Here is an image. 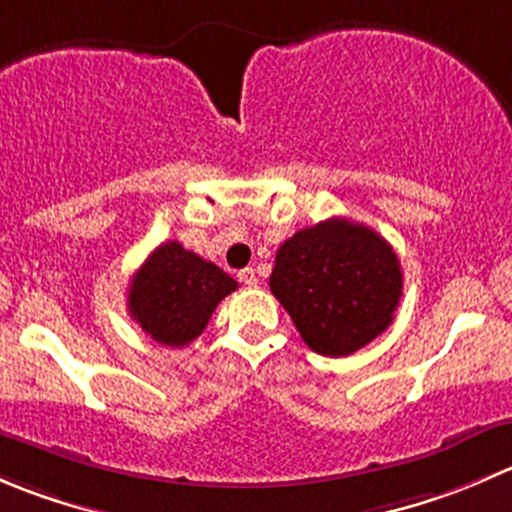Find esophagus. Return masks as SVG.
Here are the masks:
<instances>
[{
  "label": "esophagus",
  "instance_id": "34e87169",
  "mask_svg": "<svg viewBox=\"0 0 512 512\" xmlns=\"http://www.w3.org/2000/svg\"><path fill=\"white\" fill-rule=\"evenodd\" d=\"M237 277H240V282L245 287H257V272L252 270V267H245V270L237 272Z\"/></svg>",
  "mask_w": 512,
  "mask_h": 512
}]
</instances>
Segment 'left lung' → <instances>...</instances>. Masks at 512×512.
<instances>
[{
	"mask_svg": "<svg viewBox=\"0 0 512 512\" xmlns=\"http://www.w3.org/2000/svg\"><path fill=\"white\" fill-rule=\"evenodd\" d=\"M270 289L312 352L349 356L394 322L404 275L379 232L329 218L285 240Z\"/></svg>",
	"mask_w": 512,
	"mask_h": 512,
	"instance_id": "left-lung-1",
	"label": "left lung"
}]
</instances>
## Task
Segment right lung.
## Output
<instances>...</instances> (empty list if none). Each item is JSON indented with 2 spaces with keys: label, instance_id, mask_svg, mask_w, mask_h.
I'll return each mask as SVG.
<instances>
[{
  "label": "right lung",
  "instance_id": "add662e5",
  "mask_svg": "<svg viewBox=\"0 0 512 512\" xmlns=\"http://www.w3.org/2000/svg\"><path fill=\"white\" fill-rule=\"evenodd\" d=\"M237 282L213 262L168 240L148 255L128 287V312L153 342L185 347L203 334Z\"/></svg>",
  "mask_w": 512,
  "mask_h": 512
}]
</instances>
